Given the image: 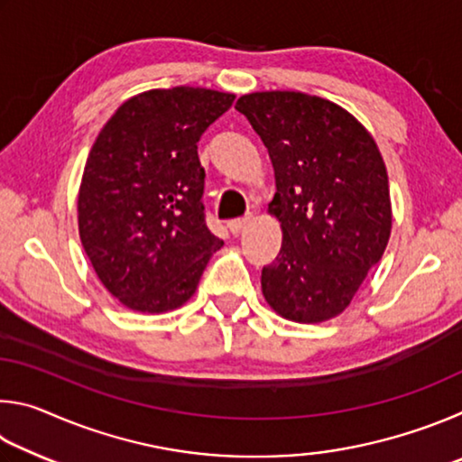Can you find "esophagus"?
<instances>
[{"label":"esophagus","mask_w":462,"mask_h":462,"mask_svg":"<svg viewBox=\"0 0 462 462\" xmlns=\"http://www.w3.org/2000/svg\"><path fill=\"white\" fill-rule=\"evenodd\" d=\"M250 224H253V216H246V217H242V220H232L228 224V228H230L232 234H236V236H238V234L245 232Z\"/></svg>","instance_id":"34e87169"}]
</instances>
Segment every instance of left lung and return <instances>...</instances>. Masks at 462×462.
Returning a JSON list of instances; mask_svg holds the SVG:
<instances>
[{
    "instance_id": "obj_1",
    "label": "left lung",
    "mask_w": 462,
    "mask_h": 462,
    "mask_svg": "<svg viewBox=\"0 0 462 462\" xmlns=\"http://www.w3.org/2000/svg\"><path fill=\"white\" fill-rule=\"evenodd\" d=\"M267 146L277 193L269 203L283 232L263 269L271 310L319 324L350 306L391 234L387 169L353 114L301 91H256L236 101Z\"/></svg>"
}]
</instances>
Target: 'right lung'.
<instances>
[{
    "label": "right lung",
    "instance_id": "obj_1",
    "mask_svg": "<svg viewBox=\"0 0 462 462\" xmlns=\"http://www.w3.org/2000/svg\"><path fill=\"white\" fill-rule=\"evenodd\" d=\"M232 101L234 93L189 85L138 93L93 143L77 195L79 238L124 308H181L222 248L203 217L198 143Z\"/></svg>",
    "mask_w": 462,
    "mask_h": 462
}]
</instances>
